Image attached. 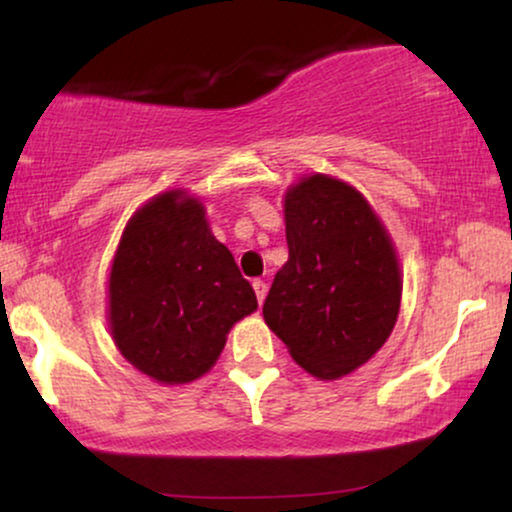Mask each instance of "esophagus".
I'll return each instance as SVG.
<instances>
[{"label":"esophagus","instance_id":"1","mask_svg":"<svg viewBox=\"0 0 512 512\" xmlns=\"http://www.w3.org/2000/svg\"><path fill=\"white\" fill-rule=\"evenodd\" d=\"M254 291H256L258 303H263V300H265V293H268V284H265L263 279H254Z\"/></svg>","mask_w":512,"mask_h":512}]
</instances>
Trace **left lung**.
Returning <instances> with one entry per match:
<instances>
[{
	"mask_svg": "<svg viewBox=\"0 0 512 512\" xmlns=\"http://www.w3.org/2000/svg\"><path fill=\"white\" fill-rule=\"evenodd\" d=\"M284 219L289 261L263 303L265 324L307 373L335 380L363 366L394 331V247L363 195L326 174L286 193Z\"/></svg>",
	"mask_w": 512,
	"mask_h": 512,
	"instance_id": "1",
	"label": "left lung"
}]
</instances>
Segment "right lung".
<instances>
[{
  "mask_svg": "<svg viewBox=\"0 0 512 512\" xmlns=\"http://www.w3.org/2000/svg\"><path fill=\"white\" fill-rule=\"evenodd\" d=\"M258 307L205 209L181 191L132 216L109 277V321L132 366L165 384L193 382L219 359L235 321Z\"/></svg>",
  "mask_w": 512,
  "mask_h": 512,
  "instance_id": "right-lung-1",
  "label": "right lung"
}]
</instances>
